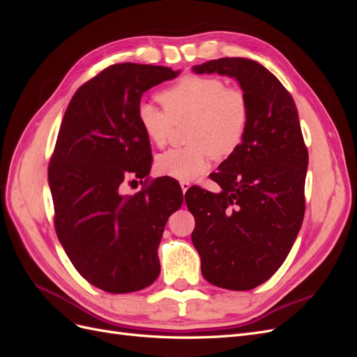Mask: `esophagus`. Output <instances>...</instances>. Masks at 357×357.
I'll use <instances>...</instances> for the list:
<instances>
[{"label":"esophagus","mask_w":357,"mask_h":357,"mask_svg":"<svg viewBox=\"0 0 357 357\" xmlns=\"http://www.w3.org/2000/svg\"><path fill=\"white\" fill-rule=\"evenodd\" d=\"M180 188H181L183 193H186L188 189L190 188V183H189V181H180Z\"/></svg>","instance_id":"esophagus-1"}]
</instances>
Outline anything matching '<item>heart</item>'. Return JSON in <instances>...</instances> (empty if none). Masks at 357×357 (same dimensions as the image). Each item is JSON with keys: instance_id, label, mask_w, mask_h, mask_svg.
<instances>
[{"instance_id": "heart-1", "label": "heart", "mask_w": 357, "mask_h": 357, "mask_svg": "<svg viewBox=\"0 0 357 357\" xmlns=\"http://www.w3.org/2000/svg\"><path fill=\"white\" fill-rule=\"evenodd\" d=\"M164 109L143 101L137 109L138 123L156 146L168 142L172 123L190 119L189 147L169 149L159 155V174L183 181L195 180L210 167L211 155L226 158L241 144L250 119V105L238 88H228L219 77L186 75L159 92Z\"/></svg>"}]
</instances>
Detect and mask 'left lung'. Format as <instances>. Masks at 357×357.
Listing matches in <instances>:
<instances>
[{"label":"left lung","mask_w":357,"mask_h":357,"mask_svg":"<svg viewBox=\"0 0 357 357\" xmlns=\"http://www.w3.org/2000/svg\"><path fill=\"white\" fill-rule=\"evenodd\" d=\"M228 75L250 105L241 144L219 165V193L193 189L192 243L208 283L250 290L282 266L304 220L308 152L291 95L273 73L245 58H220L193 67Z\"/></svg>","instance_id":"8db88e82"}]
</instances>
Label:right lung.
<instances>
[{"label": "right lung", "mask_w": 357, "mask_h": 357, "mask_svg": "<svg viewBox=\"0 0 357 357\" xmlns=\"http://www.w3.org/2000/svg\"><path fill=\"white\" fill-rule=\"evenodd\" d=\"M178 74L114 63L80 86L62 119L49 165L55 229L80 275L110 294L155 282L162 234L181 207L176 183L164 177L135 195L121 192L126 177L144 178L152 168L150 142L137 117L142 96Z\"/></svg>", "instance_id": "right-lung-1"}]
</instances>
